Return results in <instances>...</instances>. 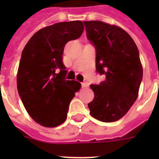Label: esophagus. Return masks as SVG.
<instances>
[{
  "label": "esophagus",
  "instance_id": "esophagus-1",
  "mask_svg": "<svg viewBox=\"0 0 159 159\" xmlns=\"http://www.w3.org/2000/svg\"><path fill=\"white\" fill-rule=\"evenodd\" d=\"M81 85H82L83 88H87V87H88L89 84H88V82H83L82 84H81Z\"/></svg>",
  "mask_w": 159,
  "mask_h": 159
}]
</instances>
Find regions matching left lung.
Instances as JSON below:
<instances>
[{
  "label": "left lung",
  "mask_w": 159,
  "mask_h": 159,
  "mask_svg": "<svg viewBox=\"0 0 159 159\" xmlns=\"http://www.w3.org/2000/svg\"><path fill=\"white\" fill-rule=\"evenodd\" d=\"M87 38L95 48V67L105 80L92 84L93 100L90 114L104 123L117 121L137 99L143 80L139 49L121 28L99 20L84 21Z\"/></svg>",
  "instance_id": "left-lung-1"
}]
</instances>
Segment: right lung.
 Returning <instances> with one entry per match:
<instances>
[{"instance_id":"1","label":"right lung","mask_w":159,"mask_h":159,"mask_svg":"<svg viewBox=\"0 0 159 159\" xmlns=\"http://www.w3.org/2000/svg\"><path fill=\"white\" fill-rule=\"evenodd\" d=\"M82 21L60 22L43 28L31 37L22 51L17 72V90L29 116L46 127L67 119L68 107L81 84L67 80L63 63L64 46L80 37Z\"/></svg>"}]
</instances>
